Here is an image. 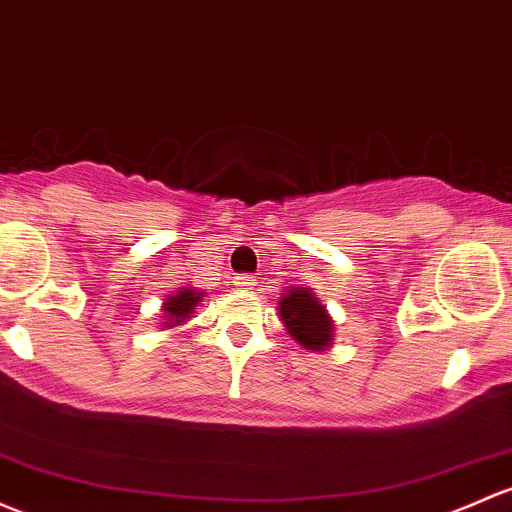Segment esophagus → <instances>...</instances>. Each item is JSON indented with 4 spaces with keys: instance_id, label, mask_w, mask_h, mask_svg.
<instances>
[{
    "instance_id": "1",
    "label": "esophagus",
    "mask_w": 512,
    "mask_h": 512,
    "mask_svg": "<svg viewBox=\"0 0 512 512\" xmlns=\"http://www.w3.org/2000/svg\"><path fill=\"white\" fill-rule=\"evenodd\" d=\"M257 284V279L252 277V274H238V277H235V287H240V289H252Z\"/></svg>"
}]
</instances>
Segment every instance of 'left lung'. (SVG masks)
I'll list each match as a JSON object with an SVG mask.
<instances>
[{
  "label": "left lung",
  "mask_w": 512,
  "mask_h": 512,
  "mask_svg": "<svg viewBox=\"0 0 512 512\" xmlns=\"http://www.w3.org/2000/svg\"><path fill=\"white\" fill-rule=\"evenodd\" d=\"M279 316L299 346L326 351L333 343V321L326 306L306 287H294L279 299Z\"/></svg>",
  "instance_id": "left-lung-1"
}]
</instances>
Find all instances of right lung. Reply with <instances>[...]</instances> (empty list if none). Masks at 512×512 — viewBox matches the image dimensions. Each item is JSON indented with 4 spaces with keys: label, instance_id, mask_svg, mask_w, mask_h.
Wrapping results in <instances>:
<instances>
[{
    "label": "right lung",
    "instance_id": "1",
    "mask_svg": "<svg viewBox=\"0 0 512 512\" xmlns=\"http://www.w3.org/2000/svg\"><path fill=\"white\" fill-rule=\"evenodd\" d=\"M201 299H203V292H196V289L191 287H181L179 292L171 294V297L164 301V314H166L164 324L169 326L184 324L186 319H191L193 309H196Z\"/></svg>",
    "mask_w": 512,
    "mask_h": 512
}]
</instances>
